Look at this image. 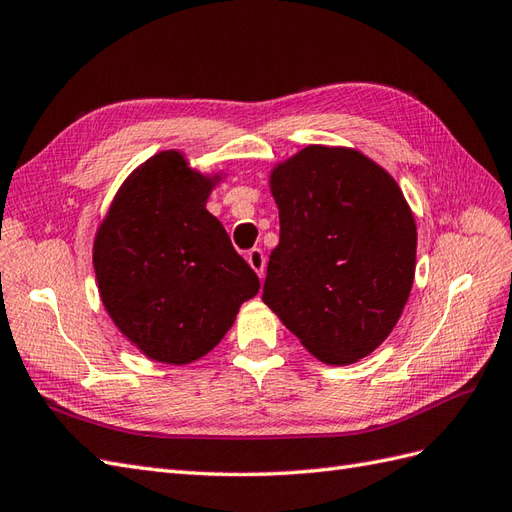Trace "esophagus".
<instances>
[{"label": "esophagus", "instance_id": "1", "mask_svg": "<svg viewBox=\"0 0 512 512\" xmlns=\"http://www.w3.org/2000/svg\"><path fill=\"white\" fill-rule=\"evenodd\" d=\"M246 259H248V264H251V268L259 274V279H264V274H266V255H264V251H261V248H251V251L246 253Z\"/></svg>", "mask_w": 512, "mask_h": 512}]
</instances>
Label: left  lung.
<instances>
[{"label": "left lung", "instance_id": "8db88e82", "mask_svg": "<svg viewBox=\"0 0 512 512\" xmlns=\"http://www.w3.org/2000/svg\"><path fill=\"white\" fill-rule=\"evenodd\" d=\"M279 246L264 303L313 357L355 363L393 331L415 277V218L370 157L311 144L270 175Z\"/></svg>", "mask_w": 512, "mask_h": 512}]
</instances>
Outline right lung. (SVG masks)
<instances>
[{"label": "right lung", "instance_id": "right-lung-1", "mask_svg": "<svg viewBox=\"0 0 512 512\" xmlns=\"http://www.w3.org/2000/svg\"><path fill=\"white\" fill-rule=\"evenodd\" d=\"M216 181L179 151H162L125 179L99 225L93 264L103 307L153 361L201 359L259 292L257 274L205 209Z\"/></svg>", "mask_w": 512, "mask_h": 512}]
</instances>
